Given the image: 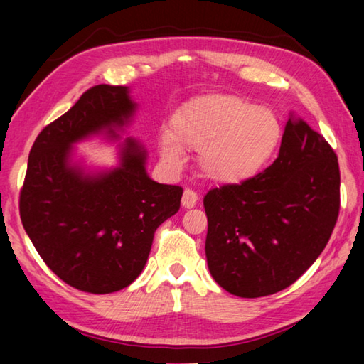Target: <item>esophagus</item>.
<instances>
[{
    "label": "esophagus",
    "mask_w": 364,
    "mask_h": 364,
    "mask_svg": "<svg viewBox=\"0 0 364 364\" xmlns=\"http://www.w3.org/2000/svg\"><path fill=\"white\" fill-rule=\"evenodd\" d=\"M197 199H199V197H197L196 191H193V189H184L183 197H181V205H183L184 208H193V207L197 204Z\"/></svg>",
    "instance_id": "34e87169"
}]
</instances>
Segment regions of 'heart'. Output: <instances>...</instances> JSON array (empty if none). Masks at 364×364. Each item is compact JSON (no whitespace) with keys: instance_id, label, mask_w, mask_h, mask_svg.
I'll return each instance as SVG.
<instances>
[{"instance_id":"heart-1","label":"heart","mask_w":364,"mask_h":364,"mask_svg":"<svg viewBox=\"0 0 364 364\" xmlns=\"http://www.w3.org/2000/svg\"><path fill=\"white\" fill-rule=\"evenodd\" d=\"M281 123L269 109L234 95L194 97L171 115L160 156L180 165L181 149L199 151L200 173L232 184L255 176L281 141Z\"/></svg>"}]
</instances>
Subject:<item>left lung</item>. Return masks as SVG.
I'll return each mask as SVG.
<instances>
[{
    "instance_id": "1",
    "label": "left lung",
    "mask_w": 364,
    "mask_h": 364,
    "mask_svg": "<svg viewBox=\"0 0 364 364\" xmlns=\"http://www.w3.org/2000/svg\"><path fill=\"white\" fill-rule=\"evenodd\" d=\"M205 255L232 295L264 297L294 284L328 244L341 210L334 149L304 120L289 119L267 170L204 197Z\"/></svg>"
}]
</instances>
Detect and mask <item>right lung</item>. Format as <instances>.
<instances>
[{
    "mask_svg": "<svg viewBox=\"0 0 364 364\" xmlns=\"http://www.w3.org/2000/svg\"><path fill=\"white\" fill-rule=\"evenodd\" d=\"M134 110L127 86L96 85L46 125L30 149L19 213L30 241L65 284L90 294L130 286L149 257L154 232L180 210L183 188L146 173V152L127 139L122 165L90 178L69 167L70 146L122 127Z\"/></svg>",
    "mask_w": 364,
    "mask_h": 364,
    "instance_id": "add662e5",
    "label": "right lung"
}]
</instances>
